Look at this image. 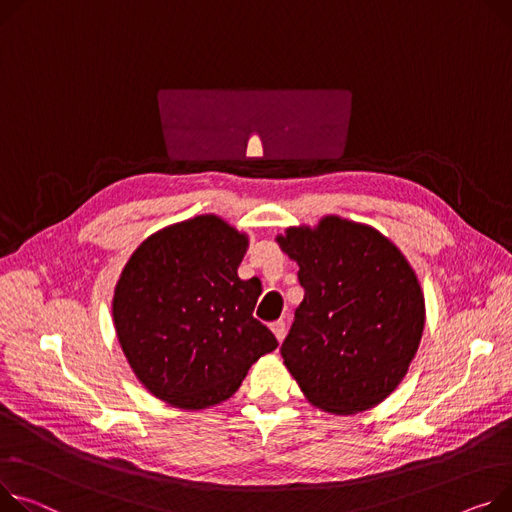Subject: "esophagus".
<instances>
[{"instance_id":"obj_1","label":"esophagus","mask_w":512,"mask_h":512,"mask_svg":"<svg viewBox=\"0 0 512 512\" xmlns=\"http://www.w3.org/2000/svg\"><path fill=\"white\" fill-rule=\"evenodd\" d=\"M271 333L276 335V339L278 342L282 344L284 342V337H286V323L284 321H276V323H271Z\"/></svg>"}]
</instances>
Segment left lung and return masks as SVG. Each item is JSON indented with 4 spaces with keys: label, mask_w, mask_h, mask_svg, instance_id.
<instances>
[{
    "label": "left lung",
    "mask_w": 512,
    "mask_h": 512,
    "mask_svg": "<svg viewBox=\"0 0 512 512\" xmlns=\"http://www.w3.org/2000/svg\"><path fill=\"white\" fill-rule=\"evenodd\" d=\"M276 241L298 263L304 288L280 352L306 401L335 416L383 403L424 331L414 267L383 232L335 214L288 226Z\"/></svg>",
    "instance_id": "1"
}]
</instances>
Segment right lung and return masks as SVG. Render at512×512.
<instances>
[{
  "label": "right lung",
  "instance_id": "right-lung-1",
  "mask_svg": "<svg viewBox=\"0 0 512 512\" xmlns=\"http://www.w3.org/2000/svg\"><path fill=\"white\" fill-rule=\"evenodd\" d=\"M249 234L216 214L164 226L131 253L111 309L138 381L185 412L230 399L278 342L253 317L261 282L238 278Z\"/></svg>",
  "mask_w": 512,
  "mask_h": 512
}]
</instances>
